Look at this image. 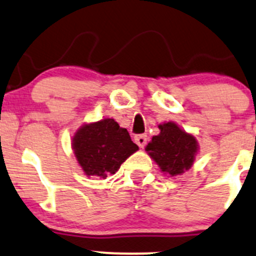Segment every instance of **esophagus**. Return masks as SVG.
I'll return each instance as SVG.
<instances>
[{
    "mask_svg": "<svg viewBox=\"0 0 256 256\" xmlns=\"http://www.w3.org/2000/svg\"><path fill=\"white\" fill-rule=\"evenodd\" d=\"M134 141H136V143L140 147L143 148L147 144V134H137V136L134 137Z\"/></svg>",
    "mask_w": 256,
    "mask_h": 256,
    "instance_id": "1",
    "label": "esophagus"
}]
</instances>
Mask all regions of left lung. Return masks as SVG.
<instances>
[{"label":"left lung","mask_w":256,"mask_h":256,"mask_svg":"<svg viewBox=\"0 0 256 256\" xmlns=\"http://www.w3.org/2000/svg\"><path fill=\"white\" fill-rule=\"evenodd\" d=\"M159 128L160 134L153 136L146 150L162 172L170 176L181 175L194 162L198 153L196 137L171 122L160 124Z\"/></svg>","instance_id":"1"}]
</instances>
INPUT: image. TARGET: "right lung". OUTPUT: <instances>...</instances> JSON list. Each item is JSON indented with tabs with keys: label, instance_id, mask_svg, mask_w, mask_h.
Masks as SVG:
<instances>
[{
	"label": "right lung",
	"instance_id": "obj_1",
	"mask_svg": "<svg viewBox=\"0 0 256 256\" xmlns=\"http://www.w3.org/2000/svg\"><path fill=\"white\" fill-rule=\"evenodd\" d=\"M72 146L84 172L100 178L116 172L120 165L138 150L128 130L114 119L81 126L72 137Z\"/></svg>",
	"mask_w": 256,
	"mask_h": 256
}]
</instances>
